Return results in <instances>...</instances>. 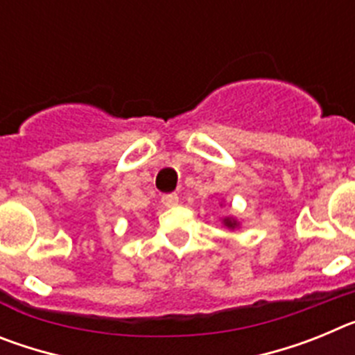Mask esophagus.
Returning <instances> with one entry per match:
<instances>
[{"mask_svg":"<svg viewBox=\"0 0 355 355\" xmlns=\"http://www.w3.org/2000/svg\"><path fill=\"white\" fill-rule=\"evenodd\" d=\"M178 202H180V197L175 196V193H167V196L162 197V205L165 206V208H174Z\"/></svg>","mask_w":355,"mask_h":355,"instance_id":"esophagus-1","label":"esophagus"}]
</instances>
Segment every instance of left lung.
<instances>
[{
    "label": "left lung",
    "instance_id": "obj_1",
    "mask_svg": "<svg viewBox=\"0 0 355 355\" xmlns=\"http://www.w3.org/2000/svg\"><path fill=\"white\" fill-rule=\"evenodd\" d=\"M224 225H227L229 229H234V227H238V220L236 218H233V216H225L224 218Z\"/></svg>",
    "mask_w": 355,
    "mask_h": 355
}]
</instances>
